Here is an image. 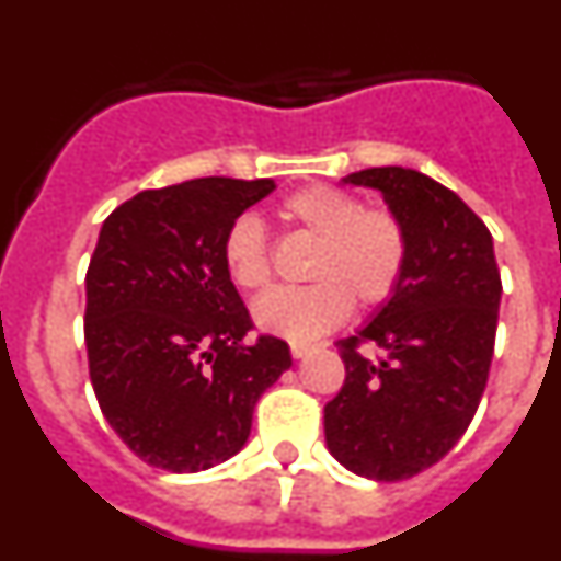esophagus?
<instances>
[{"instance_id": "1", "label": "esophagus", "mask_w": 561, "mask_h": 561, "mask_svg": "<svg viewBox=\"0 0 561 561\" xmlns=\"http://www.w3.org/2000/svg\"><path fill=\"white\" fill-rule=\"evenodd\" d=\"M289 348H291V356H295V359H304V356L309 354L314 345H311V342H291Z\"/></svg>"}]
</instances>
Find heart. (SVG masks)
Wrapping results in <instances>:
<instances>
[{
    "mask_svg": "<svg viewBox=\"0 0 561 561\" xmlns=\"http://www.w3.org/2000/svg\"><path fill=\"white\" fill-rule=\"evenodd\" d=\"M280 216L317 241L304 289H277L257 300L252 314L264 331L309 342L362 309L388 304L399 289L410 255L404 221L390 207H365L345 187L306 185L289 193ZM221 257L241 291H264L272 284L270 238L252 213H241L225 232Z\"/></svg>",
    "mask_w": 561,
    "mask_h": 561,
    "instance_id": "obj_1",
    "label": "heart"
}]
</instances>
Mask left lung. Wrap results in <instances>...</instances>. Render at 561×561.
<instances>
[{"label":"left lung","mask_w":561,"mask_h":561,"mask_svg":"<svg viewBox=\"0 0 561 561\" xmlns=\"http://www.w3.org/2000/svg\"><path fill=\"white\" fill-rule=\"evenodd\" d=\"M342 182L376 187L410 238L396 295L365 329L336 342L345 381L325 404L331 455L362 478L390 483L438 463L472 424L503 284L492 232L455 191L399 165Z\"/></svg>","instance_id":"1"}]
</instances>
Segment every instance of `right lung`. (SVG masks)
<instances>
[{"instance_id":"add662e5","label":"right lung","mask_w":561,"mask_h":561,"mask_svg":"<svg viewBox=\"0 0 561 561\" xmlns=\"http://www.w3.org/2000/svg\"><path fill=\"white\" fill-rule=\"evenodd\" d=\"M275 191L205 176L112 210L87 270L89 379L128 449L165 472H202L250 438L252 410L291 365L277 336L250 340L221 241Z\"/></svg>"}]
</instances>
